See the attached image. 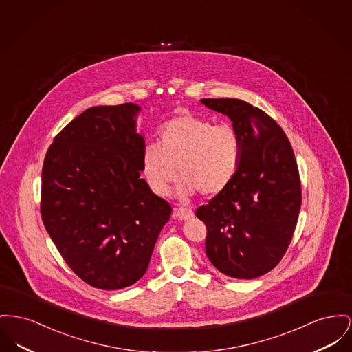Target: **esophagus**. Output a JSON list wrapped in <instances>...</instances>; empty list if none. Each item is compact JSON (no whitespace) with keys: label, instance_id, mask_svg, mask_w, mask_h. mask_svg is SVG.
Segmentation results:
<instances>
[{"label":"esophagus","instance_id":"esophagus-1","mask_svg":"<svg viewBox=\"0 0 352 352\" xmlns=\"http://www.w3.org/2000/svg\"><path fill=\"white\" fill-rule=\"evenodd\" d=\"M174 217H177L181 221H187V219L194 217V212H192V210L186 208V207H179L174 211Z\"/></svg>","mask_w":352,"mask_h":352}]
</instances>
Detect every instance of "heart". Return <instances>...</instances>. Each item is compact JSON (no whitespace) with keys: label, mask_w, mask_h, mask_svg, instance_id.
Listing matches in <instances>:
<instances>
[{"label":"heart","mask_w":352,"mask_h":352,"mask_svg":"<svg viewBox=\"0 0 352 352\" xmlns=\"http://www.w3.org/2000/svg\"><path fill=\"white\" fill-rule=\"evenodd\" d=\"M160 146L142 151V171L150 188L166 195L178 174V195L199 191L214 197L228 188L242 160V142L228 124H212L207 118L182 114L167 121L158 134ZM179 171H176V168Z\"/></svg>","instance_id":"b5f03b06"}]
</instances>
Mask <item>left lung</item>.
Returning <instances> with one entry per match:
<instances>
[{
    "mask_svg": "<svg viewBox=\"0 0 352 352\" xmlns=\"http://www.w3.org/2000/svg\"><path fill=\"white\" fill-rule=\"evenodd\" d=\"M201 102L228 116L242 142L232 182L195 211L206 225L207 258L228 276L254 279L280 262L292 239L302 204L295 155L263 110L235 98Z\"/></svg>",
    "mask_w": 352,
    "mask_h": 352,
    "instance_id": "left-lung-1",
    "label": "left lung"
}]
</instances>
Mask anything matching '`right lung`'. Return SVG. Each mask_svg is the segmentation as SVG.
Wrapping results in <instances>:
<instances>
[{"mask_svg": "<svg viewBox=\"0 0 352 352\" xmlns=\"http://www.w3.org/2000/svg\"><path fill=\"white\" fill-rule=\"evenodd\" d=\"M140 110H85L56 135L42 166L43 226L67 266L97 289L138 282L171 215L141 178Z\"/></svg>", "mask_w": 352, "mask_h": 352, "instance_id": "1", "label": "right lung"}]
</instances>
